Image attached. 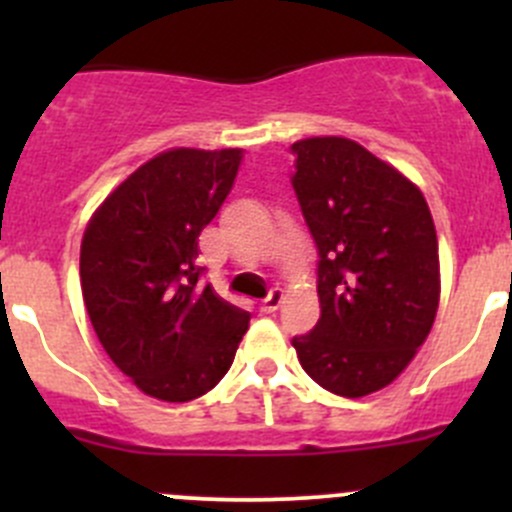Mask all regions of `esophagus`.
I'll return each instance as SVG.
<instances>
[{
  "instance_id": "34e87169",
  "label": "esophagus",
  "mask_w": 512,
  "mask_h": 512,
  "mask_svg": "<svg viewBox=\"0 0 512 512\" xmlns=\"http://www.w3.org/2000/svg\"><path fill=\"white\" fill-rule=\"evenodd\" d=\"M280 304H282V292L280 289H272V292L260 302V312L272 314V312H277V307H280Z\"/></svg>"
}]
</instances>
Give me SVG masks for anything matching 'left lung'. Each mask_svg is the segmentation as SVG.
Returning a JSON list of instances; mask_svg holds the SVG:
<instances>
[{"label": "left lung", "instance_id": "obj_1", "mask_svg": "<svg viewBox=\"0 0 512 512\" xmlns=\"http://www.w3.org/2000/svg\"><path fill=\"white\" fill-rule=\"evenodd\" d=\"M292 188L317 245L322 317L292 339L302 369L347 399L389 386L438 309V240L409 178L339 136L292 143Z\"/></svg>", "mask_w": 512, "mask_h": 512}]
</instances>
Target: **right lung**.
<instances>
[{
    "label": "right lung",
    "mask_w": 512,
    "mask_h": 512,
    "mask_svg": "<svg viewBox=\"0 0 512 512\" xmlns=\"http://www.w3.org/2000/svg\"><path fill=\"white\" fill-rule=\"evenodd\" d=\"M240 148H173L128 175L81 240L86 312L113 364L160 401L227 374L250 312L203 285L198 237L235 185Z\"/></svg>",
    "instance_id": "right-lung-1"
}]
</instances>
